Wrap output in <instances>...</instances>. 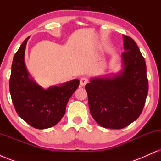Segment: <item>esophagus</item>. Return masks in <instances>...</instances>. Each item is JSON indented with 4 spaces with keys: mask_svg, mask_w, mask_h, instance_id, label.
Returning a JSON list of instances; mask_svg holds the SVG:
<instances>
[{
    "mask_svg": "<svg viewBox=\"0 0 161 161\" xmlns=\"http://www.w3.org/2000/svg\"><path fill=\"white\" fill-rule=\"evenodd\" d=\"M88 79L86 78V77H82V78L80 79V86H84L88 83Z\"/></svg>",
    "mask_w": 161,
    "mask_h": 161,
    "instance_id": "34e87169",
    "label": "esophagus"
}]
</instances>
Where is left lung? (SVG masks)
Returning <instances> with one entry per match:
<instances>
[{
    "mask_svg": "<svg viewBox=\"0 0 161 161\" xmlns=\"http://www.w3.org/2000/svg\"><path fill=\"white\" fill-rule=\"evenodd\" d=\"M123 38L120 71L93 77L86 85L92 117L108 129H123L137 119L148 92L145 59L132 38Z\"/></svg>",
    "mask_w": 161,
    "mask_h": 161,
    "instance_id": "obj_1",
    "label": "left lung"
}]
</instances>
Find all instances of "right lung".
<instances>
[{
    "mask_svg": "<svg viewBox=\"0 0 161 161\" xmlns=\"http://www.w3.org/2000/svg\"><path fill=\"white\" fill-rule=\"evenodd\" d=\"M29 37L24 41L13 60L10 92L16 111L24 121L38 129L55 125L65 114L66 107L79 86L75 79L49 88L37 84L28 72L25 64V47Z\"/></svg>",
    "mask_w": 161,
    "mask_h": 161,
    "instance_id": "1",
    "label": "right lung"
}]
</instances>
